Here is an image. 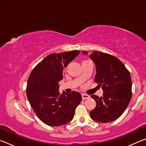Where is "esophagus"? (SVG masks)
I'll return each instance as SVG.
<instances>
[{
    "label": "esophagus",
    "instance_id": "1",
    "mask_svg": "<svg viewBox=\"0 0 146 146\" xmlns=\"http://www.w3.org/2000/svg\"><path fill=\"white\" fill-rule=\"evenodd\" d=\"M90 98V96L88 95H86V94H82V100H86V99H88Z\"/></svg>",
    "mask_w": 146,
    "mask_h": 146
}]
</instances>
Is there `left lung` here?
Wrapping results in <instances>:
<instances>
[{
  "mask_svg": "<svg viewBox=\"0 0 146 146\" xmlns=\"http://www.w3.org/2000/svg\"><path fill=\"white\" fill-rule=\"evenodd\" d=\"M82 53L88 55L86 51ZM89 56L95 64V82L104 92L102 97L91 96L97 106L90 113V117L99 122H112L122 115L131 98L130 73L119 59L110 54L95 51Z\"/></svg>",
  "mask_w": 146,
  "mask_h": 146,
  "instance_id": "1",
  "label": "left lung"
}]
</instances>
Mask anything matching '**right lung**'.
<instances>
[{
    "mask_svg": "<svg viewBox=\"0 0 146 146\" xmlns=\"http://www.w3.org/2000/svg\"><path fill=\"white\" fill-rule=\"evenodd\" d=\"M80 53L78 50L47 56L35 66L27 83L26 93L32 109L39 119L50 126H60L73 119L82 100L78 92H59L63 70Z\"/></svg>",
    "mask_w": 146,
    "mask_h": 146,
    "instance_id": "add662e5",
    "label": "right lung"
}]
</instances>
